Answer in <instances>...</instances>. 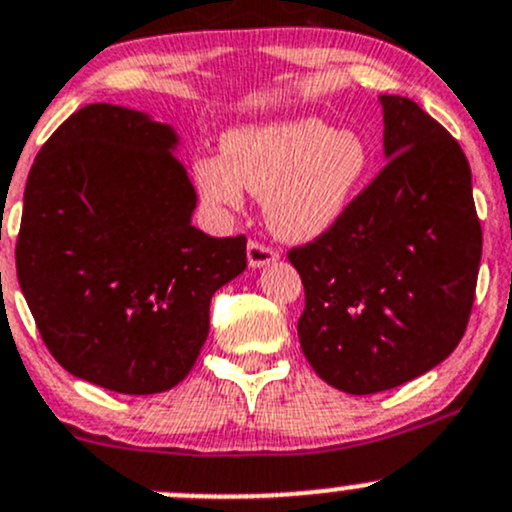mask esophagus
Masks as SVG:
<instances>
[{
  "instance_id": "obj_1",
  "label": "esophagus",
  "mask_w": 512,
  "mask_h": 512,
  "mask_svg": "<svg viewBox=\"0 0 512 512\" xmlns=\"http://www.w3.org/2000/svg\"><path fill=\"white\" fill-rule=\"evenodd\" d=\"M277 257L280 255H277L275 247L265 245V242L250 240V245H247V262H250V267H265L275 262Z\"/></svg>"
}]
</instances>
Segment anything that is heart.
<instances>
[{"label": "heart", "mask_w": 512, "mask_h": 512, "mask_svg": "<svg viewBox=\"0 0 512 512\" xmlns=\"http://www.w3.org/2000/svg\"><path fill=\"white\" fill-rule=\"evenodd\" d=\"M364 168L361 138L319 118H297L230 133L225 160H198L195 180L210 203L227 208L240 205L242 188L267 198L272 230L307 240L342 215Z\"/></svg>", "instance_id": "obj_1"}]
</instances>
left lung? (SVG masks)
<instances>
[{
  "instance_id": "obj_1",
  "label": "left lung",
  "mask_w": 512,
  "mask_h": 512,
  "mask_svg": "<svg viewBox=\"0 0 512 512\" xmlns=\"http://www.w3.org/2000/svg\"><path fill=\"white\" fill-rule=\"evenodd\" d=\"M386 165L314 240L292 247L299 344L347 394L394 389L441 364L471 319L483 250L471 165L404 96H379Z\"/></svg>"
}]
</instances>
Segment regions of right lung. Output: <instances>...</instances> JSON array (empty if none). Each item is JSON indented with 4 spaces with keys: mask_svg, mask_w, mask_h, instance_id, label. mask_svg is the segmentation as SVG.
<instances>
[{
    "mask_svg": "<svg viewBox=\"0 0 512 512\" xmlns=\"http://www.w3.org/2000/svg\"><path fill=\"white\" fill-rule=\"evenodd\" d=\"M175 133L91 103L41 146L17 237V277L51 356L118 394H160L208 339L210 299L247 267V237L190 223Z\"/></svg>",
    "mask_w": 512,
    "mask_h": 512,
    "instance_id": "add662e5",
    "label": "right lung"
}]
</instances>
